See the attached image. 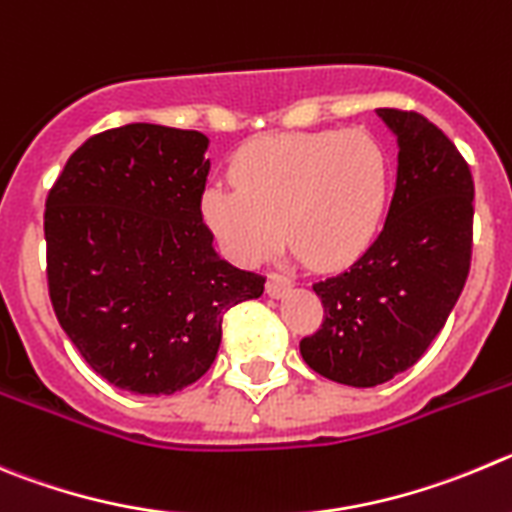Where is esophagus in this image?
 Instances as JSON below:
<instances>
[{
    "label": "esophagus",
    "instance_id": "34e87169",
    "mask_svg": "<svg viewBox=\"0 0 512 512\" xmlns=\"http://www.w3.org/2000/svg\"><path fill=\"white\" fill-rule=\"evenodd\" d=\"M290 288H293V280L285 278V275H278V272H270V278L265 283V290L270 298H283Z\"/></svg>",
    "mask_w": 512,
    "mask_h": 512
}]
</instances>
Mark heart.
<instances>
[{
    "label": "heart",
    "instance_id": "heart-1",
    "mask_svg": "<svg viewBox=\"0 0 512 512\" xmlns=\"http://www.w3.org/2000/svg\"><path fill=\"white\" fill-rule=\"evenodd\" d=\"M229 186L202 197V217L224 255L260 265L280 240L315 270H338L374 242L389 202L391 166L369 131L278 133L247 143Z\"/></svg>",
    "mask_w": 512,
    "mask_h": 512
}]
</instances>
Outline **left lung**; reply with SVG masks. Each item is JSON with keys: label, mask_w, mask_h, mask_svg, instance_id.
Instances as JSON below:
<instances>
[{"label": "left lung", "mask_w": 512, "mask_h": 512, "mask_svg": "<svg viewBox=\"0 0 512 512\" xmlns=\"http://www.w3.org/2000/svg\"><path fill=\"white\" fill-rule=\"evenodd\" d=\"M396 136V189L374 245L315 283L323 326L300 341L326 379L369 389L422 358L455 308L472 255V174L455 143L414 111L379 108Z\"/></svg>", "instance_id": "8db88e82"}]
</instances>
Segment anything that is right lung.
<instances>
[{"instance_id":"right-lung-1","label":"right lung","mask_w":512,"mask_h":512,"mask_svg":"<svg viewBox=\"0 0 512 512\" xmlns=\"http://www.w3.org/2000/svg\"><path fill=\"white\" fill-rule=\"evenodd\" d=\"M207 148L199 131L128 123L88 138L47 194L52 308L118 389L159 396L202 379L224 313L265 290L262 275L214 252Z\"/></svg>"}]
</instances>
